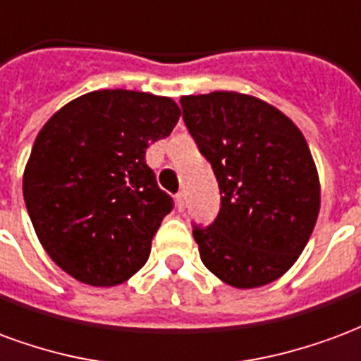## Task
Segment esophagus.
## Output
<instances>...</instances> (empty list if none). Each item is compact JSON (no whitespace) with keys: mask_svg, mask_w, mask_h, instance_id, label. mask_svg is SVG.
<instances>
[{"mask_svg":"<svg viewBox=\"0 0 361 361\" xmlns=\"http://www.w3.org/2000/svg\"><path fill=\"white\" fill-rule=\"evenodd\" d=\"M175 200H177V207H178V212H184V194L183 192H178L177 196H175Z\"/></svg>","mask_w":361,"mask_h":361,"instance_id":"esophagus-1","label":"esophagus"}]
</instances>
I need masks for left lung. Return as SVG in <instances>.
<instances>
[{
  "instance_id": "obj_1",
  "label": "left lung",
  "mask_w": 361,
  "mask_h": 361,
  "mask_svg": "<svg viewBox=\"0 0 361 361\" xmlns=\"http://www.w3.org/2000/svg\"><path fill=\"white\" fill-rule=\"evenodd\" d=\"M180 105L221 192L217 219L192 233L200 257L235 288L269 285L296 264L319 215V175L306 138L250 94L183 96Z\"/></svg>"
}]
</instances>
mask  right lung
Wrapping results in <instances>:
<instances>
[{"instance_id": "1", "label": "right lung", "mask_w": 361, "mask_h": 361, "mask_svg": "<svg viewBox=\"0 0 361 361\" xmlns=\"http://www.w3.org/2000/svg\"><path fill=\"white\" fill-rule=\"evenodd\" d=\"M180 117L167 96L96 90L55 111L34 140L23 196L38 240L65 273L115 286L148 262L173 202L146 165Z\"/></svg>"}]
</instances>
